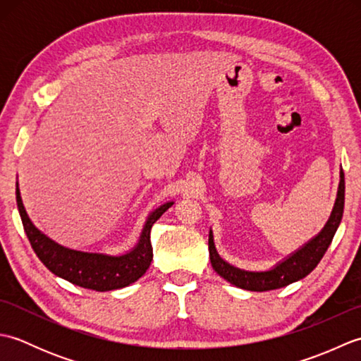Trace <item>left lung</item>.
I'll use <instances>...</instances> for the list:
<instances>
[{"label": "left lung", "mask_w": 361, "mask_h": 361, "mask_svg": "<svg viewBox=\"0 0 361 361\" xmlns=\"http://www.w3.org/2000/svg\"><path fill=\"white\" fill-rule=\"evenodd\" d=\"M343 209H344V173L340 172V186H338V194H336L335 206L332 209L331 217H329L327 224L324 228L321 229L318 235L313 237L312 240L291 252L288 257H286L274 265L271 270L267 271H247L240 270L231 264H228L226 260L219 256L216 250V245H214V237L212 231H209V259L211 265L214 270L221 278L231 282L233 286L250 290V291H268V290H276L288 286L291 282H296L307 276L310 271H313L319 260L323 259L324 252L327 251L329 245H331L336 229L340 226V221L343 217Z\"/></svg>", "instance_id": "obj_1"}]
</instances>
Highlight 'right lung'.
Wrapping results in <instances>:
<instances>
[{
	"label": "right lung",
	"mask_w": 361,
	"mask_h": 361,
	"mask_svg": "<svg viewBox=\"0 0 361 361\" xmlns=\"http://www.w3.org/2000/svg\"><path fill=\"white\" fill-rule=\"evenodd\" d=\"M17 204L18 212L25 226V233L30 242V247L35 251L38 259L42 260L44 267L48 268L59 278L74 283L83 288L96 290V291H110L124 288L130 283L136 282L141 276L147 271L150 267L153 251L150 243V229L153 224L171 208L173 202L161 204L144 224V228L137 240L136 247L121 256L102 255V252H88L73 248H66L59 245L44 235L38 229L23 206L20 195L18 183H17Z\"/></svg>",
	"instance_id": "add662e5"
}]
</instances>
